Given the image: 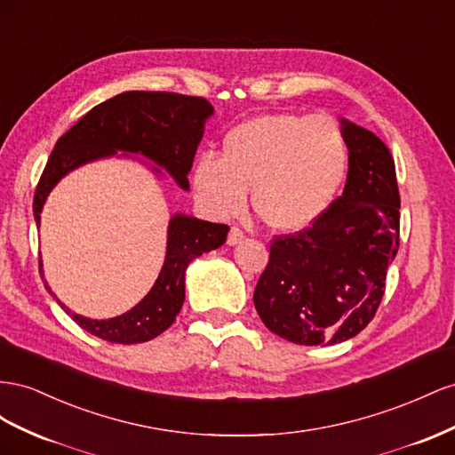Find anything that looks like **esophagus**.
Returning a JSON list of instances; mask_svg holds the SVG:
<instances>
[{
    "mask_svg": "<svg viewBox=\"0 0 455 455\" xmlns=\"http://www.w3.org/2000/svg\"><path fill=\"white\" fill-rule=\"evenodd\" d=\"M242 240H243V230L238 228V227H232L230 232H228L227 242H228L230 245H236V243H240Z\"/></svg>",
    "mask_w": 455,
    "mask_h": 455,
    "instance_id": "34e87169",
    "label": "esophagus"
}]
</instances>
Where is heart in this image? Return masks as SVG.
Returning <instances> with one entry per match:
<instances>
[{
    "label": "heart",
    "mask_w": 455,
    "mask_h": 455,
    "mask_svg": "<svg viewBox=\"0 0 455 455\" xmlns=\"http://www.w3.org/2000/svg\"><path fill=\"white\" fill-rule=\"evenodd\" d=\"M348 140L330 116L278 112L232 127L223 154L204 152L192 172L196 200L215 219L238 215L250 198L280 232L310 227L326 213L348 173Z\"/></svg>",
    "instance_id": "b5f03b06"
}]
</instances>
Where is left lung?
Listing matches in <instances>:
<instances>
[{
    "label": "left lung",
    "mask_w": 455,
    "mask_h": 455,
    "mask_svg": "<svg viewBox=\"0 0 455 455\" xmlns=\"http://www.w3.org/2000/svg\"><path fill=\"white\" fill-rule=\"evenodd\" d=\"M350 160L345 190L316 223L275 236L253 291L265 326L297 345L343 343L373 320L398 251L395 160L368 129L341 120Z\"/></svg>",
    "instance_id": "1"
}]
</instances>
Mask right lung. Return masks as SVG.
I'll list each match as a JSON object with an SVG mask.
<instances>
[{"label": "right lung", "instance_id": "right-lung-1", "mask_svg": "<svg viewBox=\"0 0 455 455\" xmlns=\"http://www.w3.org/2000/svg\"><path fill=\"white\" fill-rule=\"evenodd\" d=\"M212 114L213 107L205 99L167 91H125L100 102L77 120L51 152L34 194L36 223L40 225V213L49 192L64 175L118 150L147 156L165 167L180 188L188 190L194 154L202 140L205 120ZM154 172L160 173L156 167ZM227 235L228 225L173 215L167 228V251L160 276L137 307L122 316L91 320L72 313L59 299L57 303L77 326L100 339L122 345L150 341L172 326L183 307L188 263L223 245ZM45 288L55 297L47 282Z\"/></svg>", "mask_w": 455, "mask_h": 455}]
</instances>
